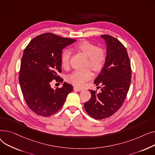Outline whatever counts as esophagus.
I'll list each match as a JSON object with an SVG mask.
<instances>
[{"label": "esophagus", "mask_w": 155, "mask_h": 155, "mask_svg": "<svg viewBox=\"0 0 155 155\" xmlns=\"http://www.w3.org/2000/svg\"><path fill=\"white\" fill-rule=\"evenodd\" d=\"M73 88H74V90L78 91H83L82 88H81L78 87H73Z\"/></svg>", "instance_id": "obj_1"}]
</instances>
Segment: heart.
<instances>
[{
	"instance_id": "1",
	"label": "heart",
	"mask_w": 155,
	"mask_h": 155,
	"mask_svg": "<svg viewBox=\"0 0 155 155\" xmlns=\"http://www.w3.org/2000/svg\"><path fill=\"white\" fill-rule=\"evenodd\" d=\"M74 48L76 50L87 57V67L95 71H99L102 69L106 61L107 55L102 48H98L96 45L87 41L78 43ZM70 56L71 53L68 50H64L61 54V64L64 69L69 68ZM92 77V72L88 69L83 71H73L68 76L67 80L73 85L82 87Z\"/></svg>"
}]
</instances>
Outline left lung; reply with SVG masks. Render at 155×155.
I'll return each mask as SVG.
<instances>
[{"label":"left lung","mask_w":155,"mask_h":155,"mask_svg":"<svg viewBox=\"0 0 155 155\" xmlns=\"http://www.w3.org/2000/svg\"><path fill=\"white\" fill-rule=\"evenodd\" d=\"M107 44V59L94 80L101 84V92L89 90L91 98L84 104L88 114L95 119L107 118L124 103L131 82V63L124 46L110 35H101Z\"/></svg>","instance_id":"1"}]
</instances>
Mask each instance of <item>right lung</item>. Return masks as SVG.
Wrapping results in <instances>:
<instances>
[{
    "instance_id": "right-lung-1",
    "label": "right lung",
    "mask_w": 155,
    "mask_h": 155,
    "mask_svg": "<svg viewBox=\"0 0 155 155\" xmlns=\"http://www.w3.org/2000/svg\"><path fill=\"white\" fill-rule=\"evenodd\" d=\"M75 41L46 32L32 39L24 49L19 81L24 100L36 114L44 117L54 114L73 91L72 85L68 83L53 89L50 82L53 80L63 82L58 75L61 72L62 50Z\"/></svg>"
}]
</instances>
